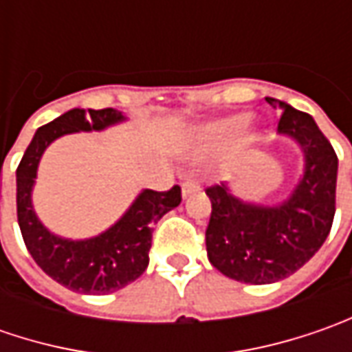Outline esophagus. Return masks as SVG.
Here are the masks:
<instances>
[{
    "label": "esophagus",
    "mask_w": 352,
    "mask_h": 352,
    "mask_svg": "<svg viewBox=\"0 0 352 352\" xmlns=\"http://www.w3.org/2000/svg\"><path fill=\"white\" fill-rule=\"evenodd\" d=\"M199 192V184L194 182V180H188V182L182 184V197L192 196V194H196Z\"/></svg>",
    "instance_id": "esophagus-1"
}]
</instances>
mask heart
<instances>
[{"instance_id": "1", "label": "heart", "mask_w": 352, "mask_h": 352, "mask_svg": "<svg viewBox=\"0 0 352 352\" xmlns=\"http://www.w3.org/2000/svg\"><path fill=\"white\" fill-rule=\"evenodd\" d=\"M247 125H249V117L243 113L210 121L194 131L192 139L188 142V153L194 158H204L211 153L225 148L227 144L236 141L239 137L243 141H250L252 129Z\"/></svg>"}]
</instances>
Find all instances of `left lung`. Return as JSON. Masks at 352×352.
I'll use <instances>...</instances> for the list:
<instances>
[{"instance_id": "obj_1", "label": "left lung", "mask_w": 352, "mask_h": 352, "mask_svg": "<svg viewBox=\"0 0 352 352\" xmlns=\"http://www.w3.org/2000/svg\"><path fill=\"white\" fill-rule=\"evenodd\" d=\"M282 109L278 133L304 153V174L274 206L236 197L227 184L206 190L211 201L206 247L210 263L245 284H272L300 270L325 243L335 215L339 160L314 117L272 100Z\"/></svg>"}]
</instances>
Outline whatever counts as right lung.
Returning <instances> with one entry per match:
<instances>
[{
    "label": "right lung",
    "instance_id": "right-lung-1",
    "mask_svg": "<svg viewBox=\"0 0 352 352\" xmlns=\"http://www.w3.org/2000/svg\"><path fill=\"white\" fill-rule=\"evenodd\" d=\"M123 121L127 117L113 107L70 109L36 129L17 166V219L27 250L48 276L78 294H111L135 282L148 266L153 225L182 201L180 186L168 192L142 190L109 229L78 241L50 233L36 217L31 196L48 144L64 135L103 131Z\"/></svg>",
    "mask_w": 352,
    "mask_h": 352
}]
</instances>
